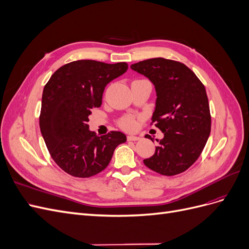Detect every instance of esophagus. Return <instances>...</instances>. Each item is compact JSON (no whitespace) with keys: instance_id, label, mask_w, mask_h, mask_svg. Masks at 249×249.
I'll return each mask as SVG.
<instances>
[{"instance_id":"obj_1","label":"esophagus","mask_w":249,"mask_h":249,"mask_svg":"<svg viewBox=\"0 0 249 249\" xmlns=\"http://www.w3.org/2000/svg\"><path fill=\"white\" fill-rule=\"evenodd\" d=\"M139 139H140V137L135 136V135H129V136H127V140L129 141H137Z\"/></svg>"}]
</instances>
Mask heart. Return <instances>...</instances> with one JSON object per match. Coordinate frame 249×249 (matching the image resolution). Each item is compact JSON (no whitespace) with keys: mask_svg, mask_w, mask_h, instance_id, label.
<instances>
[{"mask_svg":"<svg viewBox=\"0 0 249 249\" xmlns=\"http://www.w3.org/2000/svg\"><path fill=\"white\" fill-rule=\"evenodd\" d=\"M120 125H122L124 129L126 130H132L136 126V120L133 116H125L122 120H120Z\"/></svg>","mask_w":249,"mask_h":249,"instance_id":"1","label":"heart"}]
</instances>
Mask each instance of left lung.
<instances>
[{"label": "left lung", "mask_w": 249, "mask_h": 249, "mask_svg": "<svg viewBox=\"0 0 249 249\" xmlns=\"http://www.w3.org/2000/svg\"><path fill=\"white\" fill-rule=\"evenodd\" d=\"M131 69L154 84L157 100L152 122L164 133L155 154L143 163L163 176L184 172L198 159L210 136L205 86L189 67L173 60L147 59Z\"/></svg>", "instance_id": "8db88e82"}]
</instances>
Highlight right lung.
Returning a JSON list of instances; mask_svg holds the SVG:
<instances>
[{"mask_svg": "<svg viewBox=\"0 0 249 249\" xmlns=\"http://www.w3.org/2000/svg\"><path fill=\"white\" fill-rule=\"evenodd\" d=\"M127 63L78 60L57 70L43 88L39 125L53 160L69 175L89 178L108 166L122 132L99 137L89 130V115L100 108L105 87L122 76Z\"/></svg>", "mask_w": 249, "mask_h": 249, "instance_id": "right-lung-1", "label": "right lung"}]
</instances>
